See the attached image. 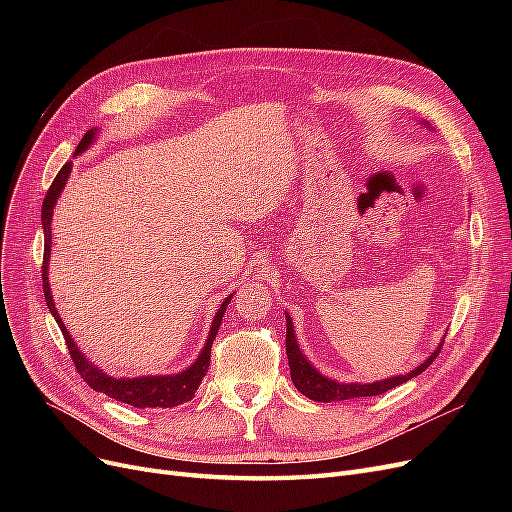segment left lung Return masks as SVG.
<instances>
[{"label": "left lung", "instance_id": "left-lung-1", "mask_svg": "<svg viewBox=\"0 0 512 512\" xmlns=\"http://www.w3.org/2000/svg\"><path fill=\"white\" fill-rule=\"evenodd\" d=\"M286 320H288V324H286V354H288L292 384L297 386V391H301L305 397L314 399V401H327V404H329V401L371 397V395H382L386 391H391V389H395V386L408 382L410 378L423 374V371L433 363V359H436V356L442 350V344H440V348L433 352L425 363L418 365L414 371H410V374H406V376H395V378L380 380V382H374V384H342V382H335V380H329L327 376H322L320 371L305 359L299 344H297V339H294L292 322H290L288 316H286Z\"/></svg>", "mask_w": 512, "mask_h": 512}]
</instances>
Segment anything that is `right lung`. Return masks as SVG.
Returning <instances> with one entry per match:
<instances>
[{
    "mask_svg": "<svg viewBox=\"0 0 512 512\" xmlns=\"http://www.w3.org/2000/svg\"><path fill=\"white\" fill-rule=\"evenodd\" d=\"M94 134H96V130H89L83 136V141L79 143V147H76V153L85 151L91 145V141H94ZM70 170H72V162H66L64 166H61L57 177L51 183V188L46 190L44 203H42V226H44L42 286H44V299H46V305H49V309H51L53 318L57 320L61 333H64V339H66L68 350H70V359H72L76 371H79L81 378L91 386V389L98 391V393H104L108 397H113V399L121 401V404H128V406H134V408H175L179 404H185V401H190L194 397L200 382H203V378L207 376L209 361H211V344H213L215 335H218L224 309H226L228 301L232 299V294L222 303V307L218 309V314H215L213 324H211V333L207 337V344H205L203 352H200V356L194 361V365H190L188 369L181 371V374H177V376H145V378H111V376H106L104 371L98 369L96 365H91L83 356V352L76 348L74 339L70 337V333L66 329V324L61 322L57 309H55V303H53V297H51L49 277H46V269H49V256H51L53 207L57 203V196L61 194V190H64Z\"/></svg>",
    "mask_w": 512,
    "mask_h": 512,
    "instance_id": "add662e5",
    "label": "right lung"
}]
</instances>
